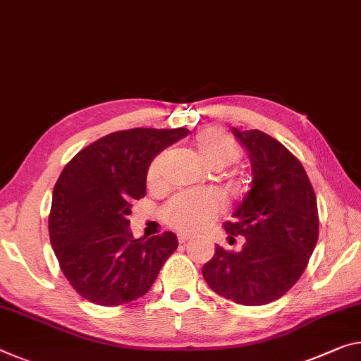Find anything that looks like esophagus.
<instances>
[{"instance_id": "obj_1", "label": "esophagus", "mask_w": 361, "mask_h": 361, "mask_svg": "<svg viewBox=\"0 0 361 361\" xmlns=\"http://www.w3.org/2000/svg\"><path fill=\"white\" fill-rule=\"evenodd\" d=\"M191 239V236L190 234H185V233H181V234H178V241L180 243H188Z\"/></svg>"}]
</instances>
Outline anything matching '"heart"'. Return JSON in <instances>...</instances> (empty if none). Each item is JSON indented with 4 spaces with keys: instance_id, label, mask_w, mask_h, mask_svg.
I'll list each match as a JSON object with an SVG mask.
<instances>
[{
    "instance_id": "heart-1",
    "label": "heart",
    "mask_w": 361,
    "mask_h": 361,
    "mask_svg": "<svg viewBox=\"0 0 361 361\" xmlns=\"http://www.w3.org/2000/svg\"><path fill=\"white\" fill-rule=\"evenodd\" d=\"M192 149L196 157L210 169H223L236 162L239 157L238 142L225 131L216 128L201 131L192 141ZM162 165L164 156H157L147 169L146 181L152 190L162 185ZM220 212L221 204L212 194L183 192L165 204L162 216L176 230L196 233L209 228L219 219Z\"/></svg>"
}]
</instances>
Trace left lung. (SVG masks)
<instances>
[{"instance_id": "obj_1", "label": "left lung", "mask_w": 361, "mask_h": 361, "mask_svg": "<svg viewBox=\"0 0 361 361\" xmlns=\"http://www.w3.org/2000/svg\"><path fill=\"white\" fill-rule=\"evenodd\" d=\"M233 133L249 152L252 183L225 231L245 243L239 252L216 245L202 276L234 304L265 305L305 271L318 241L317 196L304 165L278 140L260 130Z\"/></svg>"}]
</instances>
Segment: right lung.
<instances>
[{
  "label": "right lung",
  "mask_w": 361,
  "mask_h": 361,
  "mask_svg": "<svg viewBox=\"0 0 361 361\" xmlns=\"http://www.w3.org/2000/svg\"><path fill=\"white\" fill-rule=\"evenodd\" d=\"M188 128H131L109 133L68 162L53 190L49 239L67 281L96 305L145 295L178 247L171 231L149 239L130 233L131 204L146 196L152 159Z\"/></svg>",
  "instance_id": "obj_1"
}]
</instances>
